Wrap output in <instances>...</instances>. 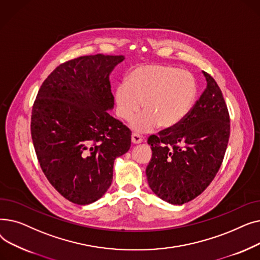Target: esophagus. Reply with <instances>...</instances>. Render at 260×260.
Instances as JSON below:
<instances>
[{
  "label": "esophagus",
  "instance_id": "34e87169",
  "mask_svg": "<svg viewBox=\"0 0 260 260\" xmlns=\"http://www.w3.org/2000/svg\"><path fill=\"white\" fill-rule=\"evenodd\" d=\"M142 141H143V138L141 137V136H140L139 134H136V133H134V134L132 135V142H133L134 144L141 143Z\"/></svg>",
  "mask_w": 260,
  "mask_h": 260
}]
</instances>
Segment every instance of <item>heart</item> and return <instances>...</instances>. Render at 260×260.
Listing matches in <instances>:
<instances>
[{"mask_svg":"<svg viewBox=\"0 0 260 260\" xmlns=\"http://www.w3.org/2000/svg\"><path fill=\"white\" fill-rule=\"evenodd\" d=\"M197 95L194 76L179 68L166 65H142L132 70L125 83L116 89L117 114L131 121L141 109L132 126L140 133L151 132L159 124L172 128L186 117Z\"/></svg>","mask_w":260,"mask_h":260,"instance_id":"b5f03b06","label":"heart"}]
</instances>
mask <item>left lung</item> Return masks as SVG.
<instances>
[{"mask_svg": "<svg viewBox=\"0 0 260 260\" xmlns=\"http://www.w3.org/2000/svg\"><path fill=\"white\" fill-rule=\"evenodd\" d=\"M207 88L186 117L147 139L153 156L149 187L162 200L183 204L199 196L219 171L230 138V115L221 89L208 73Z\"/></svg>", "mask_w": 260, "mask_h": 260, "instance_id": "1", "label": "left lung"}]
</instances>
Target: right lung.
Segmentation results:
<instances>
[{
	"mask_svg": "<svg viewBox=\"0 0 260 260\" xmlns=\"http://www.w3.org/2000/svg\"><path fill=\"white\" fill-rule=\"evenodd\" d=\"M123 56H83L60 64L41 85L30 132L50 184L85 206L113 181L114 161L131 147V129L107 113L114 107L109 75Z\"/></svg>",
	"mask_w": 260,
	"mask_h": 260,
	"instance_id": "1",
	"label": "right lung"
}]
</instances>
